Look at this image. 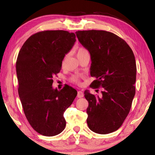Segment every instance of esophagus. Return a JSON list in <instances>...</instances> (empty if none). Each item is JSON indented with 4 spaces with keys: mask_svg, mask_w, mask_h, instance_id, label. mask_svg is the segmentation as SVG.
<instances>
[{
    "mask_svg": "<svg viewBox=\"0 0 155 155\" xmlns=\"http://www.w3.org/2000/svg\"><path fill=\"white\" fill-rule=\"evenodd\" d=\"M77 97H78V98H83V92L82 91H78Z\"/></svg>",
    "mask_w": 155,
    "mask_h": 155,
    "instance_id": "obj_1",
    "label": "esophagus"
}]
</instances>
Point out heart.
I'll return each instance as SVG.
<instances>
[{"label":"heart","instance_id":"obj_1","mask_svg":"<svg viewBox=\"0 0 155 155\" xmlns=\"http://www.w3.org/2000/svg\"><path fill=\"white\" fill-rule=\"evenodd\" d=\"M87 52V51L85 48H79L77 51V57H78V56H80L81 54H82L84 53V52ZM65 58H66V56H65L64 59V61H65ZM70 81H71L72 83L79 84L80 83V77H79V76H78V75L72 76L71 78H70Z\"/></svg>","mask_w":155,"mask_h":155}]
</instances>
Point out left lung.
Here are the masks:
<instances>
[{
	"instance_id": "8db88e82",
	"label": "left lung",
	"mask_w": 155,
	"mask_h": 155,
	"mask_svg": "<svg viewBox=\"0 0 155 155\" xmlns=\"http://www.w3.org/2000/svg\"><path fill=\"white\" fill-rule=\"evenodd\" d=\"M79 42L90 52V85L103 87L101 96L85 90L88 101L87 123L93 132L108 134L121 127L135 94L136 62L132 49L115 34L106 31H78Z\"/></svg>"
}]
</instances>
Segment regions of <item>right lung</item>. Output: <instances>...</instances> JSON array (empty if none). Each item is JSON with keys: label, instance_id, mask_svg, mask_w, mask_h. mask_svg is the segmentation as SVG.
I'll use <instances>...</instances> for the list:
<instances>
[{"label": "right lung", "instance_id": "right-lung-1", "mask_svg": "<svg viewBox=\"0 0 155 155\" xmlns=\"http://www.w3.org/2000/svg\"><path fill=\"white\" fill-rule=\"evenodd\" d=\"M74 33L44 31L28 38L18 53V94L25 116L40 134L51 137L66 125L64 114L77 91L69 85L52 88V78L60 72L64 57L76 41Z\"/></svg>", "mask_w": 155, "mask_h": 155}]
</instances>
